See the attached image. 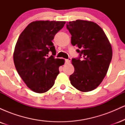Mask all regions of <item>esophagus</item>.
I'll use <instances>...</instances> for the list:
<instances>
[{
	"instance_id": "1",
	"label": "esophagus",
	"mask_w": 125,
	"mask_h": 125,
	"mask_svg": "<svg viewBox=\"0 0 125 125\" xmlns=\"http://www.w3.org/2000/svg\"><path fill=\"white\" fill-rule=\"evenodd\" d=\"M71 58H69L68 59H66V63H70V62H71Z\"/></svg>"
}]
</instances>
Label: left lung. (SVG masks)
Segmentation results:
<instances>
[{"label": "left lung", "instance_id": "1", "mask_svg": "<svg viewBox=\"0 0 125 125\" xmlns=\"http://www.w3.org/2000/svg\"><path fill=\"white\" fill-rule=\"evenodd\" d=\"M66 28L71 43L79 53L78 58L72 60L74 71L69 77L71 83L80 91H92L107 73L112 58L111 44L102 29L93 21L76 20L67 23Z\"/></svg>", "mask_w": 125, "mask_h": 125}]
</instances>
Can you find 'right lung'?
Masks as SVG:
<instances>
[{"label": "right lung", "instance_id": "add662e5", "mask_svg": "<svg viewBox=\"0 0 125 125\" xmlns=\"http://www.w3.org/2000/svg\"><path fill=\"white\" fill-rule=\"evenodd\" d=\"M63 21H35L29 24L19 37L13 53V61L19 74L30 89L42 94L54 84L59 67L64 63L55 59L52 43L54 36L63 28ZM49 51L52 53L48 56Z\"/></svg>", "mask_w": 125, "mask_h": 125}]
</instances>
